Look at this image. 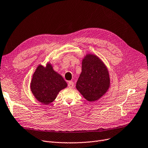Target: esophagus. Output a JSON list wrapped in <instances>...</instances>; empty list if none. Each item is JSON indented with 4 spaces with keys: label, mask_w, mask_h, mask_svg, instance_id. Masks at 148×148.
<instances>
[{
    "label": "esophagus",
    "mask_w": 148,
    "mask_h": 148,
    "mask_svg": "<svg viewBox=\"0 0 148 148\" xmlns=\"http://www.w3.org/2000/svg\"><path fill=\"white\" fill-rule=\"evenodd\" d=\"M68 88H73L74 87V83L72 81H69L68 83Z\"/></svg>",
    "instance_id": "1"
}]
</instances>
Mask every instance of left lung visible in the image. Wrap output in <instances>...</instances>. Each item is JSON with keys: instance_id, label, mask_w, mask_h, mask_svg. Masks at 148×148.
<instances>
[{"instance_id": "1", "label": "left lung", "mask_w": 148, "mask_h": 148, "mask_svg": "<svg viewBox=\"0 0 148 148\" xmlns=\"http://www.w3.org/2000/svg\"><path fill=\"white\" fill-rule=\"evenodd\" d=\"M110 86V74L103 62L97 56L86 54L82 60L77 89L88 101H94L101 98Z\"/></svg>"}]
</instances>
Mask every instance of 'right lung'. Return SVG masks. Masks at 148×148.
Returning a JSON list of instances; mask_svg holds the SVG:
<instances>
[{
  "mask_svg": "<svg viewBox=\"0 0 148 148\" xmlns=\"http://www.w3.org/2000/svg\"><path fill=\"white\" fill-rule=\"evenodd\" d=\"M67 86L62 76L56 72L50 63L39 65L33 75L30 88L36 99L43 105L53 102L57 94Z\"/></svg>",
  "mask_w": 148,
  "mask_h": 148,
  "instance_id": "right-lung-1",
  "label": "right lung"
}]
</instances>
